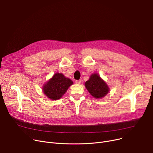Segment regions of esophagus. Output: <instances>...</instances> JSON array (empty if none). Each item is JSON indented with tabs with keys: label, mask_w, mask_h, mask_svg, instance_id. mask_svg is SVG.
<instances>
[{
	"label": "esophagus",
	"mask_w": 153,
	"mask_h": 153,
	"mask_svg": "<svg viewBox=\"0 0 153 153\" xmlns=\"http://www.w3.org/2000/svg\"><path fill=\"white\" fill-rule=\"evenodd\" d=\"M76 83L77 84H81V81H80V80H77L76 81Z\"/></svg>",
	"instance_id": "34e87169"
}]
</instances>
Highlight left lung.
Here are the masks:
<instances>
[{"instance_id":"1","label":"left lung","mask_w":153,"mask_h":153,"mask_svg":"<svg viewBox=\"0 0 153 153\" xmlns=\"http://www.w3.org/2000/svg\"><path fill=\"white\" fill-rule=\"evenodd\" d=\"M85 87L90 95L96 99L105 97L109 91V87L105 81L97 73L91 74L85 82Z\"/></svg>"}]
</instances>
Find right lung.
<instances>
[{
  "instance_id": "1",
  "label": "right lung",
  "mask_w": 153,
  "mask_h": 153,
  "mask_svg": "<svg viewBox=\"0 0 153 153\" xmlns=\"http://www.w3.org/2000/svg\"><path fill=\"white\" fill-rule=\"evenodd\" d=\"M73 84L69 78L62 73H56L42 86L43 93L49 99L57 100L62 98L69 87Z\"/></svg>"
}]
</instances>
